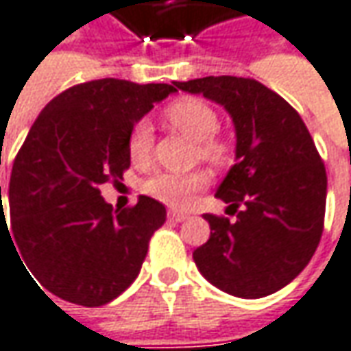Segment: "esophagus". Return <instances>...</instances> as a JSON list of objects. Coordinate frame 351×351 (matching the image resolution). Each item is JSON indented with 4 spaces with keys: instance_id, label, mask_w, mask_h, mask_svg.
<instances>
[{
    "instance_id": "1",
    "label": "esophagus",
    "mask_w": 351,
    "mask_h": 351,
    "mask_svg": "<svg viewBox=\"0 0 351 351\" xmlns=\"http://www.w3.org/2000/svg\"><path fill=\"white\" fill-rule=\"evenodd\" d=\"M167 217H169L171 221H186L189 215L184 212H167Z\"/></svg>"
}]
</instances>
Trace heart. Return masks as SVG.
I'll return each mask as SVG.
<instances>
[{
	"label": "heart",
	"mask_w": 351,
	"mask_h": 351,
	"mask_svg": "<svg viewBox=\"0 0 351 351\" xmlns=\"http://www.w3.org/2000/svg\"><path fill=\"white\" fill-rule=\"evenodd\" d=\"M167 123L184 134L186 138L197 141V156L206 162L223 165L232 158V147L226 139L215 138L213 132L217 128V115L212 108L195 97H184L173 101L165 110ZM128 154L134 165L145 167L152 160V130L145 121L134 125L128 138ZM210 176L206 171L191 173H156L145 184L143 191L154 199L162 202L169 208H186L191 197L208 188Z\"/></svg>",
	"instance_id": "b5f03b06"
}]
</instances>
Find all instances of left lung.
<instances>
[{
  "mask_svg": "<svg viewBox=\"0 0 351 351\" xmlns=\"http://www.w3.org/2000/svg\"><path fill=\"white\" fill-rule=\"evenodd\" d=\"M223 106L236 128V163L217 188L236 219L204 213L210 239L193 252L202 276L226 293L263 298L310 263L324 232L328 176L288 101L250 77L173 82Z\"/></svg>",
  "mask_w": 351,
  "mask_h": 351,
  "instance_id": "1",
  "label": "left lung"
}]
</instances>
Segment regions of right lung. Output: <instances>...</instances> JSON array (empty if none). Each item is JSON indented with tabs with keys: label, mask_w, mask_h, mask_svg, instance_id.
<instances>
[{
	"label": "right lung",
	"mask_w": 351,
	"mask_h": 351,
	"mask_svg": "<svg viewBox=\"0 0 351 351\" xmlns=\"http://www.w3.org/2000/svg\"><path fill=\"white\" fill-rule=\"evenodd\" d=\"M173 91L169 84L93 80L62 91L34 121L12 167L8 232L53 295L95 308L138 278L165 208L139 195L136 206L113 210L99 188L123 180L130 132Z\"/></svg>",
	"instance_id": "right-lung-1"
}]
</instances>
